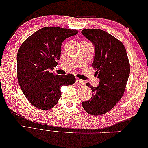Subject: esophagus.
Returning <instances> with one entry per match:
<instances>
[{
	"mask_svg": "<svg viewBox=\"0 0 148 148\" xmlns=\"http://www.w3.org/2000/svg\"><path fill=\"white\" fill-rule=\"evenodd\" d=\"M75 83H76L77 85L79 86L84 85V82L82 81V80L79 79H77L76 81H75Z\"/></svg>",
	"mask_w": 148,
	"mask_h": 148,
	"instance_id": "esophagus-1",
	"label": "esophagus"
}]
</instances>
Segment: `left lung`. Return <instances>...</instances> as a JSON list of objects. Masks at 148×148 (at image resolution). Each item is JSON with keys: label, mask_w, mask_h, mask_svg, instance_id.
<instances>
[{"label": "left lung", "mask_w": 148, "mask_h": 148, "mask_svg": "<svg viewBox=\"0 0 148 148\" xmlns=\"http://www.w3.org/2000/svg\"><path fill=\"white\" fill-rule=\"evenodd\" d=\"M82 34L95 46L92 66L100 80L97 87L86 84L92 97L82 105L88 114L99 116L110 111L123 96L130 74L129 60L123 43L108 32L84 29Z\"/></svg>", "instance_id": "obj_1"}]
</instances>
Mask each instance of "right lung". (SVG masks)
<instances>
[{
    "label": "right lung",
    "instance_id": "right-lung-1",
    "mask_svg": "<svg viewBox=\"0 0 148 148\" xmlns=\"http://www.w3.org/2000/svg\"><path fill=\"white\" fill-rule=\"evenodd\" d=\"M78 31L60 27H45L36 31L20 46L17 54L19 85L28 101L43 110L51 109L61 97V87L75 82L72 74L58 75L50 71L60 58L61 45Z\"/></svg>",
    "mask_w": 148,
    "mask_h": 148
}]
</instances>
